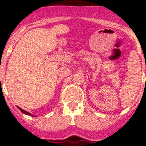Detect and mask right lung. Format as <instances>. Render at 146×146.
<instances>
[{
  "instance_id": "right-lung-1",
  "label": "right lung",
  "mask_w": 146,
  "mask_h": 146,
  "mask_svg": "<svg viewBox=\"0 0 146 146\" xmlns=\"http://www.w3.org/2000/svg\"><path fill=\"white\" fill-rule=\"evenodd\" d=\"M18 108H19V110H20V111H21L22 113H24V114H25V115H30V116H33V117H34V115H32L31 113H28V112L25 111V110H23V109H22V108H19V107H18Z\"/></svg>"
}]
</instances>
